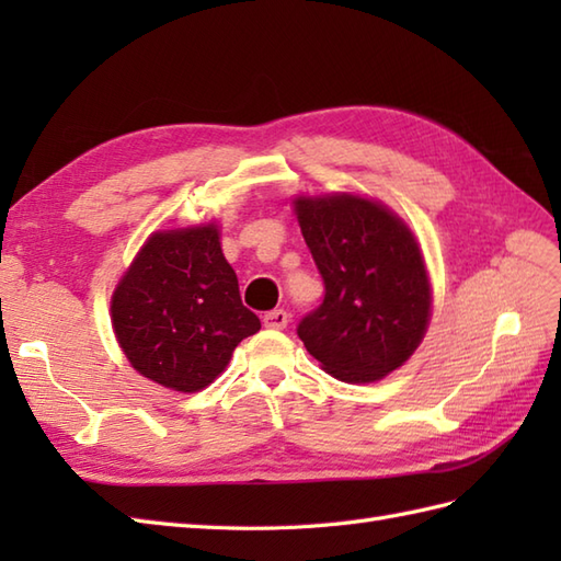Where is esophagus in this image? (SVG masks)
Here are the masks:
<instances>
[{"label":"esophagus","instance_id":"obj_1","mask_svg":"<svg viewBox=\"0 0 561 561\" xmlns=\"http://www.w3.org/2000/svg\"><path fill=\"white\" fill-rule=\"evenodd\" d=\"M289 323V313L282 311V308H274V311L262 316V325L270 328V330H284Z\"/></svg>","mask_w":561,"mask_h":561}]
</instances>
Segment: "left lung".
<instances>
[{
  "mask_svg": "<svg viewBox=\"0 0 561 561\" xmlns=\"http://www.w3.org/2000/svg\"><path fill=\"white\" fill-rule=\"evenodd\" d=\"M325 299L296 332L330 376L371 383L410 359L432 316L420 243L398 214L347 193L296 197Z\"/></svg>",
  "mask_w": 561,
  "mask_h": 561,
  "instance_id": "left-lung-1",
  "label": "left lung"
}]
</instances>
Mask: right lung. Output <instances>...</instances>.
<instances>
[{"label":"right lung","mask_w":561,"mask_h":561,"mask_svg":"<svg viewBox=\"0 0 561 561\" xmlns=\"http://www.w3.org/2000/svg\"><path fill=\"white\" fill-rule=\"evenodd\" d=\"M111 318L129 364L181 392L207 388L260 330L214 224L151 233L113 291Z\"/></svg>","instance_id":"right-lung-1"}]
</instances>
